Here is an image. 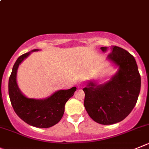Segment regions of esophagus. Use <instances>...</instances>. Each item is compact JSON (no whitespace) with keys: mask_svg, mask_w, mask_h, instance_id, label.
I'll list each match as a JSON object with an SVG mask.
<instances>
[{"mask_svg":"<svg viewBox=\"0 0 149 149\" xmlns=\"http://www.w3.org/2000/svg\"><path fill=\"white\" fill-rule=\"evenodd\" d=\"M83 86V83H80V82H79V83H77V88H82Z\"/></svg>","mask_w":149,"mask_h":149,"instance_id":"34e87169","label":"esophagus"}]
</instances>
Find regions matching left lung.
<instances>
[{"mask_svg":"<svg viewBox=\"0 0 149 149\" xmlns=\"http://www.w3.org/2000/svg\"><path fill=\"white\" fill-rule=\"evenodd\" d=\"M102 47L103 52L107 50ZM107 59L118 72L104 84L90 81L83 89L84 106L91 118L99 124L108 125L123 121L131 113L138 99L141 79L137 63L130 52L117 46L110 47Z\"/></svg>","mask_w":149,"mask_h":149,"instance_id":"left-lung-1","label":"left lung"}]
</instances>
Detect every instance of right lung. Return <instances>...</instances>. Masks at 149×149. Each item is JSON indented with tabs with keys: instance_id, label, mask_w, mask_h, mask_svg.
I'll return each instance as SVG.
<instances>
[{
	"instance_id": "right-lung-1",
	"label": "right lung",
	"mask_w": 149,
	"mask_h": 149,
	"mask_svg": "<svg viewBox=\"0 0 149 149\" xmlns=\"http://www.w3.org/2000/svg\"><path fill=\"white\" fill-rule=\"evenodd\" d=\"M38 50L36 49L25 53L16 61L8 80V94L14 110L22 121L38 128H49L61 119L64 113L65 104L73 96L77 88L59 90L43 100L28 98L22 94L17 83V69L31 52Z\"/></svg>"
}]
</instances>
